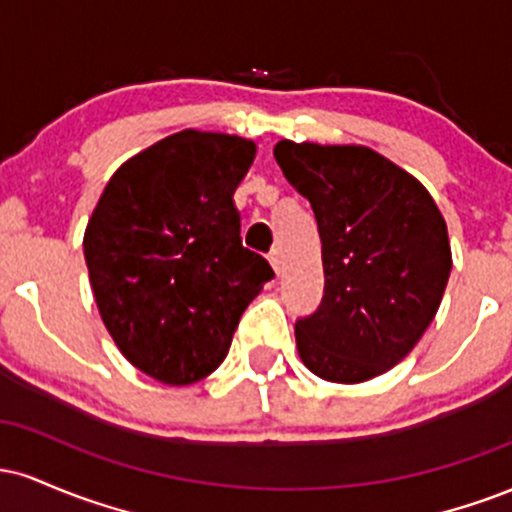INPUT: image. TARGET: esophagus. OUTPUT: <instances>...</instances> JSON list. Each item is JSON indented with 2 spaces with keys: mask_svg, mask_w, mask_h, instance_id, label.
Returning a JSON list of instances; mask_svg holds the SVG:
<instances>
[{
  "mask_svg": "<svg viewBox=\"0 0 512 512\" xmlns=\"http://www.w3.org/2000/svg\"><path fill=\"white\" fill-rule=\"evenodd\" d=\"M269 262H272L276 274L284 272V252H281V248H274L272 252H269Z\"/></svg>",
  "mask_w": 512,
  "mask_h": 512,
  "instance_id": "obj_1",
  "label": "esophagus"
}]
</instances>
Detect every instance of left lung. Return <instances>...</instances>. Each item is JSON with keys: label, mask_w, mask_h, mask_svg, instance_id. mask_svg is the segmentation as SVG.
<instances>
[{"label": "left lung", "mask_w": 512, "mask_h": 512, "mask_svg": "<svg viewBox=\"0 0 512 512\" xmlns=\"http://www.w3.org/2000/svg\"><path fill=\"white\" fill-rule=\"evenodd\" d=\"M274 158L308 197L325 296L296 322L298 356L327 383L395 368L436 317L452 269L448 226L414 175L358 144L281 139Z\"/></svg>", "instance_id": "left-lung-1"}]
</instances>
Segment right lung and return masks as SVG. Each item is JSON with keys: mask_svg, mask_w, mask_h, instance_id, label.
Instances as JSON below:
<instances>
[{"mask_svg": "<svg viewBox=\"0 0 512 512\" xmlns=\"http://www.w3.org/2000/svg\"><path fill=\"white\" fill-rule=\"evenodd\" d=\"M255 154L236 134L182 129L127 158L88 219L84 257L105 330L158 383L214 373L274 276L240 243L233 204Z\"/></svg>", "mask_w": 512, "mask_h": 512, "instance_id": "1", "label": "right lung"}]
</instances>
